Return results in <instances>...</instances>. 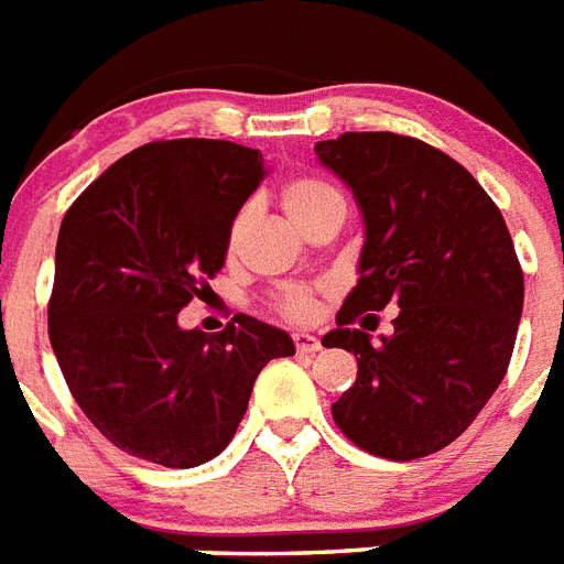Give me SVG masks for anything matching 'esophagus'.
<instances>
[{
  "mask_svg": "<svg viewBox=\"0 0 564 564\" xmlns=\"http://www.w3.org/2000/svg\"><path fill=\"white\" fill-rule=\"evenodd\" d=\"M295 349L301 355H315L321 349V340L310 333H295Z\"/></svg>",
  "mask_w": 564,
  "mask_h": 564,
  "instance_id": "esophagus-1",
  "label": "esophagus"
}]
</instances>
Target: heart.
I'll use <instances>...</instances> for the list:
<instances>
[{"label":"heart","instance_id":"heart-1","mask_svg":"<svg viewBox=\"0 0 564 564\" xmlns=\"http://www.w3.org/2000/svg\"><path fill=\"white\" fill-rule=\"evenodd\" d=\"M335 203H344L340 192L335 186H329L326 180L318 177H292L283 183L281 188V206L283 212L290 215V220L295 226L304 229L310 224L312 217L324 212L326 206H335ZM246 220H249V212H240L229 226V252H235V246H238L240 235L246 229ZM321 304L318 295L306 286H286L274 295V312L281 315L283 321H295V324H306L318 315Z\"/></svg>","mask_w":564,"mask_h":564}]
</instances>
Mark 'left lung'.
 Here are the masks:
<instances>
[{
	"label": "left lung",
	"mask_w": 564,
	"mask_h": 564,
	"mask_svg": "<svg viewBox=\"0 0 564 564\" xmlns=\"http://www.w3.org/2000/svg\"><path fill=\"white\" fill-rule=\"evenodd\" d=\"M364 215L358 286L324 347L355 355L358 378L333 404L349 442L410 462L473 424L508 372L524 278L499 206L444 151L392 131H347L315 145ZM399 305L372 341V311Z\"/></svg>",
	"instance_id": "left-lung-1"
}]
</instances>
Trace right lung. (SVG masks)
<instances>
[{
	"label": "right lung",
	"instance_id": "obj_1",
	"mask_svg": "<svg viewBox=\"0 0 564 564\" xmlns=\"http://www.w3.org/2000/svg\"><path fill=\"white\" fill-rule=\"evenodd\" d=\"M263 154L229 140H158L120 158L65 212L48 335L70 395L113 447L197 467L231 442L254 378L295 355L283 329L235 315L224 333L177 312L224 269L229 226Z\"/></svg>",
	"mask_w": 564,
	"mask_h": 564
}]
</instances>
